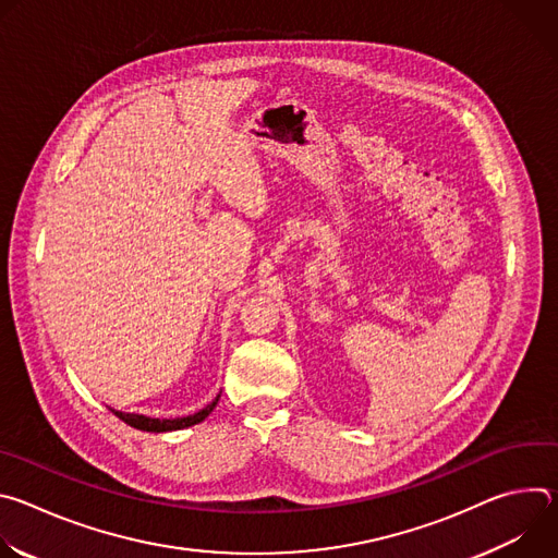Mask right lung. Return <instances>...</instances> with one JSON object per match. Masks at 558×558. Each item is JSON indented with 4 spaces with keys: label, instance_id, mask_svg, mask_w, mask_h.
I'll return each instance as SVG.
<instances>
[{
    "label": "right lung",
    "instance_id": "obj_1",
    "mask_svg": "<svg viewBox=\"0 0 558 558\" xmlns=\"http://www.w3.org/2000/svg\"><path fill=\"white\" fill-rule=\"evenodd\" d=\"M218 397L211 404H207L203 411L187 415V417H174V420H156V417H145V415H136V413H121V411H112L119 420H123L128 426L136 428V430H145V433H168V430H181V428H190L194 424H201L218 404Z\"/></svg>",
    "mask_w": 558,
    "mask_h": 558
}]
</instances>
